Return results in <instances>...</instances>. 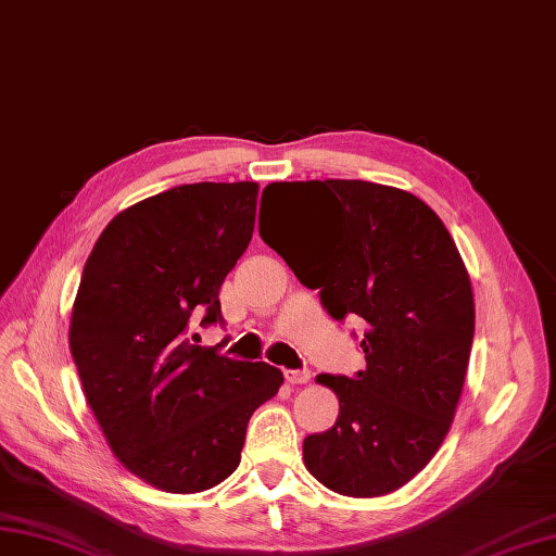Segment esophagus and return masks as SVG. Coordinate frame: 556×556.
Wrapping results in <instances>:
<instances>
[{
	"label": "esophagus",
	"mask_w": 556,
	"mask_h": 556,
	"mask_svg": "<svg viewBox=\"0 0 556 556\" xmlns=\"http://www.w3.org/2000/svg\"><path fill=\"white\" fill-rule=\"evenodd\" d=\"M283 377H287L289 384H305L309 382V368H300V370H283Z\"/></svg>",
	"instance_id": "34e87169"
}]
</instances>
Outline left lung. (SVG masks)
<instances>
[{
  "label": "left lung",
  "mask_w": 556,
  "mask_h": 556,
  "mask_svg": "<svg viewBox=\"0 0 556 556\" xmlns=\"http://www.w3.org/2000/svg\"><path fill=\"white\" fill-rule=\"evenodd\" d=\"M267 188L312 200V212L279 230L258 218L263 242L319 289L332 319L368 324L366 370L316 377L340 415L305 438V466L342 496L391 494L431 462L462 399L475 332L466 265L438 214L407 190L356 179Z\"/></svg>",
  "instance_id": "left-lung-1"
}]
</instances>
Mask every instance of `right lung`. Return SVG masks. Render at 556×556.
I'll list each match as a JSON object with an SVG mask.
<instances>
[{"instance_id":"add662e5","label":"right lung","mask_w":556,"mask_h":556,"mask_svg":"<svg viewBox=\"0 0 556 556\" xmlns=\"http://www.w3.org/2000/svg\"><path fill=\"white\" fill-rule=\"evenodd\" d=\"M258 184H184L121 212L94 242L70 349L111 452L144 482L195 494L240 466L247 426L279 368L200 346L224 326L218 291L247 251Z\"/></svg>"}]
</instances>
